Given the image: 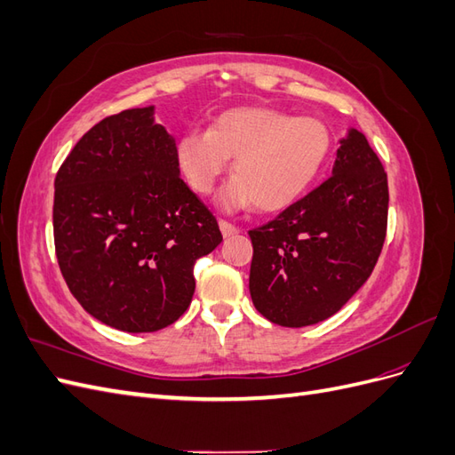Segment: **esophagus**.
I'll list each match as a JSON object with an SVG mask.
<instances>
[{"label": "esophagus", "instance_id": "esophagus-1", "mask_svg": "<svg viewBox=\"0 0 455 455\" xmlns=\"http://www.w3.org/2000/svg\"><path fill=\"white\" fill-rule=\"evenodd\" d=\"M218 226H220V231H222L224 237H231V235H235V233H239V228L229 224L228 220H220Z\"/></svg>", "mask_w": 455, "mask_h": 455}]
</instances>
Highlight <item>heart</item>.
<instances>
[{"mask_svg":"<svg viewBox=\"0 0 455 455\" xmlns=\"http://www.w3.org/2000/svg\"><path fill=\"white\" fill-rule=\"evenodd\" d=\"M332 132L316 117H294L273 108H235L209 131H188L176 144V161L188 186L209 196L229 169L231 182L218 196L222 211H283L323 172Z\"/></svg>","mask_w":455,"mask_h":455,"instance_id":"heart-1","label":"heart"}]
</instances>
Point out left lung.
I'll return each mask as SVG.
<instances>
[{
  "label": "left lung",
  "mask_w": 455,
  "mask_h": 455,
  "mask_svg": "<svg viewBox=\"0 0 455 455\" xmlns=\"http://www.w3.org/2000/svg\"><path fill=\"white\" fill-rule=\"evenodd\" d=\"M332 176L249 231L251 296L267 321L301 328L338 313L366 283L387 231V174L366 136L339 140Z\"/></svg>",
  "instance_id": "obj_1"
}]
</instances>
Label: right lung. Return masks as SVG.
<instances>
[{"instance_id": "right-lung-1", "label": "right lung", "mask_w": 455, "mask_h": 455, "mask_svg": "<svg viewBox=\"0 0 455 455\" xmlns=\"http://www.w3.org/2000/svg\"><path fill=\"white\" fill-rule=\"evenodd\" d=\"M52 229L81 307L132 334L180 319L196 261L222 243L216 218L180 178L154 106L109 116L81 136L54 178Z\"/></svg>"}]
</instances>
